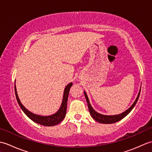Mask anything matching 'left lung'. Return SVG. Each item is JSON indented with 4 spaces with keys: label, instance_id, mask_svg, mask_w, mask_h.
Masks as SVG:
<instances>
[{
    "label": "left lung",
    "instance_id": "1",
    "mask_svg": "<svg viewBox=\"0 0 152 152\" xmlns=\"http://www.w3.org/2000/svg\"><path fill=\"white\" fill-rule=\"evenodd\" d=\"M140 91H139L137 97L135 100V101L134 102V103L131 107L127 109V110L125 111L124 112L121 113L120 114H118V115H102L101 114H99L98 112H96V111H95L93 108H92V106H91V104H90V102L89 101V99L88 97V95H87L86 93L84 91V95H85V97L86 99V101L87 103H88V108H89V113L90 114H91V117L95 119V121H98L99 123H101V124H114V123L115 122H118L119 121H120L121 119H122L124 118H125L126 115H127L129 113L133 108H134V106H135V104H137V102L138 101V99L139 98V96H140Z\"/></svg>",
    "mask_w": 152,
    "mask_h": 152
}]
</instances>
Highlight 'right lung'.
<instances>
[{
    "instance_id": "right-lung-1",
    "label": "right lung",
    "mask_w": 152,
    "mask_h": 152,
    "mask_svg": "<svg viewBox=\"0 0 152 152\" xmlns=\"http://www.w3.org/2000/svg\"><path fill=\"white\" fill-rule=\"evenodd\" d=\"M72 86V83H70L69 84H68L65 89H64V94H63V101L62 104H61V107L59 108L58 112L57 113L51 115L49 116H41L38 115L37 114H34L33 113L29 112L27 109L24 107V106L23 105L20 101H19V99L18 97L17 91H16V88H15V96L16 99H17L18 104L20 106V108L23 112L26 114L28 118H29L31 120H33L37 124H38L44 126H53L59 124L63 120L66 115V106H67V101H68V96H69V91L71 88V86Z\"/></svg>"
}]
</instances>
